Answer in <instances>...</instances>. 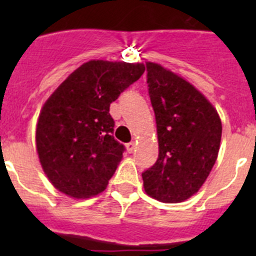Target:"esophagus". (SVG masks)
<instances>
[{
  "label": "esophagus",
  "mask_w": 256,
  "mask_h": 256,
  "mask_svg": "<svg viewBox=\"0 0 256 256\" xmlns=\"http://www.w3.org/2000/svg\"><path fill=\"white\" fill-rule=\"evenodd\" d=\"M126 151H128V152L132 154L133 151H134V148H136L134 142H130V144H126Z\"/></svg>",
  "instance_id": "obj_1"
}]
</instances>
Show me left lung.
<instances>
[{"mask_svg": "<svg viewBox=\"0 0 256 256\" xmlns=\"http://www.w3.org/2000/svg\"><path fill=\"white\" fill-rule=\"evenodd\" d=\"M146 69L159 158L142 173L144 192L162 202H182L200 190L216 164L220 118L186 79L155 62H146Z\"/></svg>", "mask_w": 256, "mask_h": 256, "instance_id": "obj_1", "label": "left lung"}]
</instances>
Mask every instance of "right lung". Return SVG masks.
I'll return each mask as SVG.
<instances>
[{"mask_svg":"<svg viewBox=\"0 0 256 256\" xmlns=\"http://www.w3.org/2000/svg\"><path fill=\"white\" fill-rule=\"evenodd\" d=\"M144 72V64L91 60L48 97L38 118L36 144L55 188L88 198L108 187L126 150L112 136L110 104Z\"/></svg>","mask_w":256,"mask_h":256,"instance_id":"add662e5","label":"right lung"}]
</instances>
